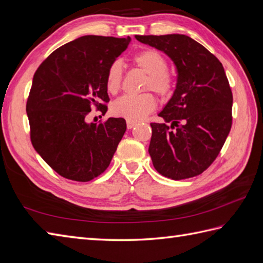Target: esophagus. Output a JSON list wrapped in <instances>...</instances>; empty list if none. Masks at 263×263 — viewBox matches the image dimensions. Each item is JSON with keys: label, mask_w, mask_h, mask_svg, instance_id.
<instances>
[{"label": "esophagus", "mask_w": 263, "mask_h": 263, "mask_svg": "<svg viewBox=\"0 0 263 263\" xmlns=\"http://www.w3.org/2000/svg\"><path fill=\"white\" fill-rule=\"evenodd\" d=\"M136 122H132V121H126V126L127 129H132L133 126H136Z\"/></svg>", "instance_id": "obj_1"}]
</instances>
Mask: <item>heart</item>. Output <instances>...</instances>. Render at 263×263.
<instances>
[{
  "label": "heart",
  "mask_w": 263,
  "mask_h": 263,
  "mask_svg": "<svg viewBox=\"0 0 263 263\" xmlns=\"http://www.w3.org/2000/svg\"><path fill=\"white\" fill-rule=\"evenodd\" d=\"M133 63L148 75L144 90H152L162 100L173 95L175 82L168 69L167 59L155 49H145L133 57ZM123 79V66L120 60L109 65L106 74V88L111 94L118 93ZM155 96L145 93L138 96H122L112 104L111 111L118 118L139 122L155 111Z\"/></svg>",
  "instance_id": "b5f03b06"
}]
</instances>
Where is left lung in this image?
<instances>
[{"label":"left lung","mask_w":263,"mask_h":263,"mask_svg":"<svg viewBox=\"0 0 263 263\" xmlns=\"http://www.w3.org/2000/svg\"><path fill=\"white\" fill-rule=\"evenodd\" d=\"M161 50L177 68L174 95L150 123L149 154L160 175L174 180L200 175L216 159L232 126L233 95L222 63L185 34L136 35Z\"/></svg>","instance_id":"obj_1"}]
</instances>
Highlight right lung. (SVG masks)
I'll list each match as a JSON object with an SVG mask.
<instances>
[{
	"label": "right lung",
	"mask_w": 263,
	"mask_h": 263,
	"mask_svg": "<svg viewBox=\"0 0 263 263\" xmlns=\"http://www.w3.org/2000/svg\"><path fill=\"white\" fill-rule=\"evenodd\" d=\"M127 38L84 35L56 49L34 72L27 101L35 151L64 178L89 181L109 166L125 120L86 123L91 107L107 111L106 74L129 46Z\"/></svg>",
	"instance_id": "obj_1"
}]
</instances>
